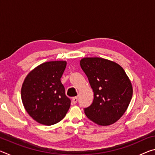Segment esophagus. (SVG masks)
<instances>
[{"mask_svg":"<svg viewBox=\"0 0 155 155\" xmlns=\"http://www.w3.org/2000/svg\"><path fill=\"white\" fill-rule=\"evenodd\" d=\"M77 101H78L77 97H74V98H72V103H73V104H76V103H77Z\"/></svg>","mask_w":155,"mask_h":155,"instance_id":"obj_1","label":"esophagus"}]
</instances>
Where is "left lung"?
Listing matches in <instances>:
<instances>
[{"instance_id": "obj_1", "label": "left lung", "mask_w": 155, "mask_h": 155, "mask_svg": "<svg viewBox=\"0 0 155 155\" xmlns=\"http://www.w3.org/2000/svg\"><path fill=\"white\" fill-rule=\"evenodd\" d=\"M94 91V101L85 108L91 121L100 126L117 122L127 111L133 96L129 78L119 64L101 57H84L80 61Z\"/></svg>"}]
</instances>
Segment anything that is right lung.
Returning <instances> with one entry per match:
<instances>
[{
    "mask_svg": "<svg viewBox=\"0 0 155 155\" xmlns=\"http://www.w3.org/2000/svg\"><path fill=\"white\" fill-rule=\"evenodd\" d=\"M65 61L43 63L28 73L21 89V98L28 115L40 124L51 126L64 118L70 107L61 78Z\"/></svg>",
    "mask_w": 155,
    "mask_h": 155,
    "instance_id": "right-lung-1",
    "label": "right lung"
}]
</instances>
